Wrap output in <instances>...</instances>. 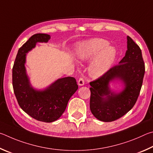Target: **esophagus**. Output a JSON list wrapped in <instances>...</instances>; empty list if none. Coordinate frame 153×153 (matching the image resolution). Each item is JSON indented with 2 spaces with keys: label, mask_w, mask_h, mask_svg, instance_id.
<instances>
[{
  "label": "esophagus",
  "mask_w": 153,
  "mask_h": 153,
  "mask_svg": "<svg viewBox=\"0 0 153 153\" xmlns=\"http://www.w3.org/2000/svg\"><path fill=\"white\" fill-rule=\"evenodd\" d=\"M84 83H85L84 79L82 78V77H81V78L79 79V81H78L79 85H80V86H82V85H84Z\"/></svg>",
  "instance_id": "34e87169"
}]
</instances>
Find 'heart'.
I'll return each instance as SVG.
<instances>
[{
	"instance_id": "1",
	"label": "heart",
	"mask_w": 153,
	"mask_h": 153,
	"mask_svg": "<svg viewBox=\"0 0 153 153\" xmlns=\"http://www.w3.org/2000/svg\"><path fill=\"white\" fill-rule=\"evenodd\" d=\"M116 50L102 38H95L79 44L76 50L77 58L82 61L92 60L89 73L93 77L102 76L108 71L116 58Z\"/></svg>"
}]
</instances>
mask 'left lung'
Wrapping results in <instances>:
<instances>
[{"label": "left lung", "instance_id": "1", "mask_svg": "<svg viewBox=\"0 0 153 153\" xmlns=\"http://www.w3.org/2000/svg\"><path fill=\"white\" fill-rule=\"evenodd\" d=\"M127 39L128 50L119 64L90 82L91 111L102 122H113L127 114L135 105L143 85L145 66L142 51L130 37ZM115 78L125 83L124 91L117 95L111 93L108 87L109 81Z\"/></svg>", "mask_w": 153, "mask_h": 153}]
</instances>
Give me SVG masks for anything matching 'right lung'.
Returning a JSON list of instances; mask_svg holds the SVG:
<instances>
[{
  "mask_svg": "<svg viewBox=\"0 0 153 153\" xmlns=\"http://www.w3.org/2000/svg\"><path fill=\"white\" fill-rule=\"evenodd\" d=\"M48 34L32 36L18 50L13 67V87L20 108L29 116L40 122H52L57 120L66 109L71 96L78 89L74 77L58 79L43 91L31 87L26 75L25 56L37 42H47Z\"/></svg>",
  "mask_w": 153,
  "mask_h": 153,
  "instance_id": "obj_1",
  "label": "right lung"
}]
</instances>
